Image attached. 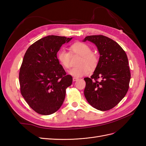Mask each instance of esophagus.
<instances>
[{
	"instance_id": "34e87169",
	"label": "esophagus",
	"mask_w": 146,
	"mask_h": 146,
	"mask_svg": "<svg viewBox=\"0 0 146 146\" xmlns=\"http://www.w3.org/2000/svg\"><path fill=\"white\" fill-rule=\"evenodd\" d=\"M78 80V78H76V77H73V81H76Z\"/></svg>"
}]
</instances>
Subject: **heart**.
Masks as SVG:
<instances>
[{"label":"heart","instance_id":"b5f03b06","mask_svg":"<svg viewBox=\"0 0 146 146\" xmlns=\"http://www.w3.org/2000/svg\"><path fill=\"white\" fill-rule=\"evenodd\" d=\"M70 52L62 48L57 53V58L60 64L64 68L68 69L70 66L71 54L81 56L78 65L68 71L70 75L79 78L89 74L90 70H94L98 64V57L96 54L92 52L89 45L82 42H76L70 46Z\"/></svg>","mask_w":146,"mask_h":146}]
</instances>
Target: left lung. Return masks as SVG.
<instances>
[{
  "label": "left lung",
  "instance_id": "left-lung-1",
  "mask_svg": "<svg viewBox=\"0 0 146 146\" xmlns=\"http://www.w3.org/2000/svg\"><path fill=\"white\" fill-rule=\"evenodd\" d=\"M97 47L98 65L90 78H85L84 96L95 109L108 111L115 106L125 96L130 81L128 57L115 41L103 35H90L83 40ZM101 77L102 81L97 80Z\"/></svg>",
  "mask_w": 146,
  "mask_h": 146
}]
</instances>
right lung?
Here are the masks:
<instances>
[{"label": "right lung", "mask_w": 146, "mask_h": 146, "mask_svg": "<svg viewBox=\"0 0 146 146\" xmlns=\"http://www.w3.org/2000/svg\"><path fill=\"white\" fill-rule=\"evenodd\" d=\"M72 39L49 35L33 43L25 53L20 68L21 93L33 110L41 115L54 113L63 103L73 78L66 75L57 53Z\"/></svg>", "instance_id": "add662e5"}]
</instances>
